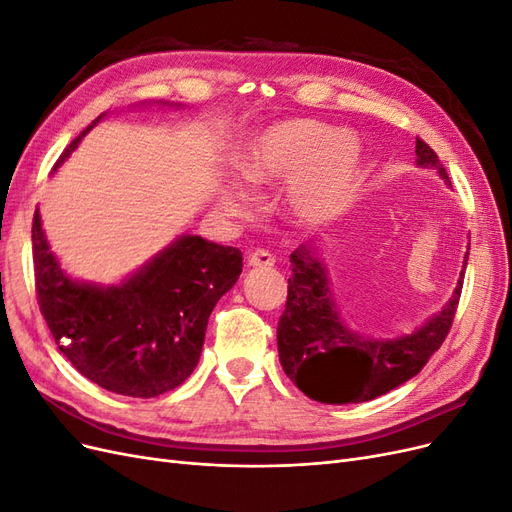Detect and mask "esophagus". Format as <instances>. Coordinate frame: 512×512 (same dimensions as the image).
<instances>
[{"mask_svg": "<svg viewBox=\"0 0 512 512\" xmlns=\"http://www.w3.org/2000/svg\"><path fill=\"white\" fill-rule=\"evenodd\" d=\"M275 258L267 250H254L247 254V267H273Z\"/></svg>", "mask_w": 512, "mask_h": 512, "instance_id": "34e87169", "label": "esophagus"}]
</instances>
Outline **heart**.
Wrapping results in <instances>:
<instances>
[{
  "mask_svg": "<svg viewBox=\"0 0 512 512\" xmlns=\"http://www.w3.org/2000/svg\"><path fill=\"white\" fill-rule=\"evenodd\" d=\"M361 158V141L354 134L297 119L254 138L241 160V173L256 185L286 179L282 203L288 218L318 226L346 207L359 179ZM222 209L245 215L252 209V198L243 190H226Z\"/></svg>",
  "mask_w": 512,
  "mask_h": 512,
  "instance_id": "b5f03b06",
  "label": "heart"
}]
</instances>
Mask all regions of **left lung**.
Wrapping results in <instances>:
<instances>
[{
	"instance_id": "8db88e82",
	"label": "left lung",
	"mask_w": 512,
	"mask_h": 512,
	"mask_svg": "<svg viewBox=\"0 0 512 512\" xmlns=\"http://www.w3.org/2000/svg\"><path fill=\"white\" fill-rule=\"evenodd\" d=\"M416 164L436 168L451 185L436 151L421 138H416ZM290 265L286 309L277 324V350L286 376L320 404H361L414 378L451 331L463 286L461 271L442 312L410 335L371 339L352 331L339 314L329 269L316 245H299L290 254Z\"/></svg>"
}]
</instances>
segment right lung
Returning <instances> with one entry per match:
<instances>
[{"label": "right lung", "instance_id": "1", "mask_svg": "<svg viewBox=\"0 0 512 512\" xmlns=\"http://www.w3.org/2000/svg\"><path fill=\"white\" fill-rule=\"evenodd\" d=\"M102 119L74 138L55 168ZM32 243L38 305L59 350L102 389L143 399L177 389L192 374L213 307L243 269L237 247L181 235L128 280L98 286L61 271L38 209Z\"/></svg>", "mask_w": 512, "mask_h": 512}]
</instances>
